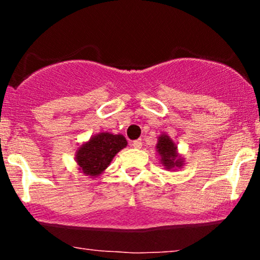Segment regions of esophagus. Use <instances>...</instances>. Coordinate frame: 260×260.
<instances>
[{
    "label": "esophagus",
    "mask_w": 260,
    "mask_h": 260,
    "mask_svg": "<svg viewBox=\"0 0 260 260\" xmlns=\"http://www.w3.org/2000/svg\"><path fill=\"white\" fill-rule=\"evenodd\" d=\"M131 145H132V147L136 148V149H140V148H142V140H140V139L133 140V142L131 143Z\"/></svg>",
    "instance_id": "1"
}]
</instances>
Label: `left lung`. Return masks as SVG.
<instances>
[{
	"label": "left lung",
	"mask_w": 260,
	"mask_h": 260,
	"mask_svg": "<svg viewBox=\"0 0 260 260\" xmlns=\"http://www.w3.org/2000/svg\"><path fill=\"white\" fill-rule=\"evenodd\" d=\"M156 153L159 155V160L164 169L166 170H175L182 169L184 165V157L178 153V149L176 143L168 134L162 133L157 137L156 143Z\"/></svg>",
	"instance_id": "8db88e82"
}]
</instances>
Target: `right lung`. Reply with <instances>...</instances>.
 I'll list each match as a JSON object with an SVG mask.
<instances>
[{"label": "right lung", "instance_id": "right-lung-1", "mask_svg": "<svg viewBox=\"0 0 260 260\" xmlns=\"http://www.w3.org/2000/svg\"><path fill=\"white\" fill-rule=\"evenodd\" d=\"M127 140L122 134L101 132L91 136L76 150L77 166L85 176L95 178L109 168L118 151L127 147Z\"/></svg>", "mask_w": 260, "mask_h": 260}]
</instances>
